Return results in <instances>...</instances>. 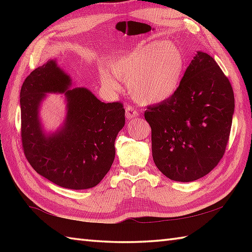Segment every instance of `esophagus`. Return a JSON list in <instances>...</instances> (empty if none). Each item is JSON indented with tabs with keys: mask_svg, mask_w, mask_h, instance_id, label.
I'll return each instance as SVG.
<instances>
[{
	"mask_svg": "<svg viewBox=\"0 0 252 252\" xmlns=\"http://www.w3.org/2000/svg\"><path fill=\"white\" fill-rule=\"evenodd\" d=\"M138 116V112L135 110L134 107L126 106V117L127 120H131L133 118H136Z\"/></svg>",
	"mask_w": 252,
	"mask_h": 252,
	"instance_id": "1",
	"label": "esophagus"
}]
</instances>
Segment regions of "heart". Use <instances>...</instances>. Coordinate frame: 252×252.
Wrapping results in <instances>:
<instances>
[{
	"mask_svg": "<svg viewBox=\"0 0 252 252\" xmlns=\"http://www.w3.org/2000/svg\"><path fill=\"white\" fill-rule=\"evenodd\" d=\"M100 71L101 82L109 90L120 88V80L129 84L133 97L143 104L156 105L170 100L183 81L186 60L179 46L157 41L137 46Z\"/></svg>",
	"mask_w": 252,
	"mask_h": 252,
	"instance_id": "obj_1",
	"label": "heart"
}]
</instances>
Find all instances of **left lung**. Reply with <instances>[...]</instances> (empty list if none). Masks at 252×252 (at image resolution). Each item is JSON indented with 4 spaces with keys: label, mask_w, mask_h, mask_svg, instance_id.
Returning a JSON list of instances; mask_svg holds the SVG:
<instances>
[{
    "label": "left lung",
    "mask_w": 252,
    "mask_h": 252,
    "mask_svg": "<svg viewBox=\"0 0 252 252\" xmlns=\"http://www.w3.org/2000/svg\"><path fill=\"white\" fill-rule=\"evenodd\" d=\"M234 108L228 79L210 55L198 51L174 97L144 112L160 172L178 182L210 172L225 152Z\"/></svg>",
    "instance_id": "8db88e82"
}]
</instances>
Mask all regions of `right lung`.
<instances>
[{"instance_id":"add662e5","label":"right lung","mask_w":252,"mask_h":252,"mask_svg":"<svg viewBox=\"0 0 252 252\" xmlns=\"http://www.w3.org/2000/svg\"><path fill=\"white\" fill-rule=\"evenodd\" d=\"M72 85L56 60L26 78L20 90L21 140L27 160L40 175L65 189H88L111 168L125 108L119 101L104 103L89 89ZM47 94H63L66 104L65 119L54 131H47L39 117Z\"/></svg>"}]
</instances>
